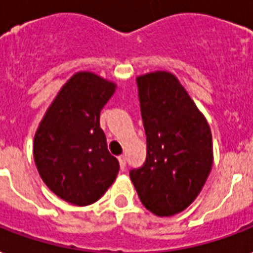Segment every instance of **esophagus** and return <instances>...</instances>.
Listing matches in <instances>:
<instances>
[{"mask_svg":"<svg viewBox=\"0 0 253 253\" xmlns=\"http://www.w3.org/2000/svg\"><path fill=\"white\" fill-rule=\"evenodd\" d=\"M119 162H120L121 170H125V168H126V158H125V156H120L119 157Z\"/></svg>","mask_w":253,"mask_h":253,"instance_id":"esophagus-1","label":"esophagus"}]
</instances>
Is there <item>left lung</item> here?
Instances as JSON below:
<instances>
[{
    "label": "left lung",
    "mask_w": 253,
    "mask_h": 253,
    "mask_svg": "<svg viewBox=\"0 0 253 253\" xmlns=\"http://www.w3.org/2000/svg\"><path fill=\"white\" fill-rule=\"evenodd\" d=\"M136 82L146 160L129 175L149 211L171 216L193 203L210 174V126L174 75L157 71Z\"/></svg>",
    "instance_id": "1"
}]
</instances>
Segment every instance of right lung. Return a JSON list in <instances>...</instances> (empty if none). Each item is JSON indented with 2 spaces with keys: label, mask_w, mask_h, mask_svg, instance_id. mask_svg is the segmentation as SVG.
Listing matches in <instances>:
<instances>
[{
  "label": "right lung",
  "mask_w": 253,
  "mask_h": 253,
  "mask_svg": "<svg viewBox=\"0 0 253 253\" xmlns=\"http://www.w3.org/2000/svg\"><path fill=\"white\" fill-rule=\"evenodd\" d=\"M115 87L95 74L78 72L60 89L35 133L39 175L52 193L76 206L99 201L120 169L100 128V112Z\"/></svg>",
  "instance_id": "1"
}]
</instances>
